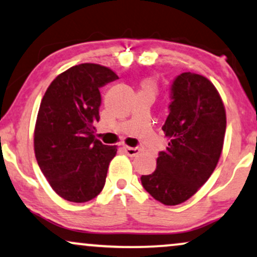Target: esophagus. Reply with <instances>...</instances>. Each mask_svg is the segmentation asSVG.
Returning <instances> with one entry per match:
<instances>
[{"instance_id": "1", "label": "esophagus", "mask_w": 257, "mask_h": 257, "mask_svg": "<svg viewBox=\"0 0 257 257\" xmlns=\"http://www.w3.org/2000/svg\"><path fill=\"white\" fill-rule=\"evenodd\" d=\"M123 150H125V153L128 155V156H131V157H135V156H137V155L141 153V149L139 148H131V147H123L122 148Z\"/></svg>"}]
</instances>
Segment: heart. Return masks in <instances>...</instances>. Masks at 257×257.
<instances>
[{
	"label": "heart",
	"mask_w": 257,
	"mask_h": 257,
	"mask_svg": "<svg viewBox=\"0 0 257 257\" xmlns=\"http://www.w3.org/2000/svg\"><path fill=\"white\" fill-rule=\"evenodd\" d=\"M142 89L150 90L155 94V93H156V90H157L156 82H155L154 80H150V78H149V80H144L143 82H142Z\"/></svg>",
	"instance_id": "b5f03b06"
}]
</instances>
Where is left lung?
Listing matches in <instances>:
<instances>
[{
	"mask_svg": "<svg viewBox=\"0 0 257 257\" xmlns=\"http://www.w3.org/2000/svg\"><path fill=\"white\" fill-rule=\"evenodd\" d=\"M170 113L162 126L169 143L156 170L141 177L149 194L167 206L188 200L210 179L223 150L226 113L217 88L194 72L172 85Z\"/></svg>",
	"mask_w": 257,
	"mask_h": 257,
	"instance_id": "left-lung-1",
	"label": "left lung"
}]
</instances>
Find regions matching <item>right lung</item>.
Returning <instances> with one entry per match:
<instances>
[{
  "instance_id": "right-lung-1",
  "label": "right lung",
  "mask_w": 257,
  "mask_h": 257,
  "mask_svg": "<svg viewBox=\"0 0 257 257\" xmlns=\"http://www.w3.org/2000/svg\"><path fill=\"white\" fill-rule=\"evenodd\" d=\"M118 78L107 66L83 63L59 74L49 85L34 127V153L47 182L59 196L85 202L102 191L116 145L95 138L100 88Z\"/></svg>"
}]
</instances>
